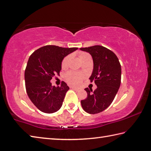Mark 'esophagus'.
Listing matches in <instances>:
<instances>
[{"label":"esophagus","mask_w":151,"mask_h":151,"mask_svg":"<svg viewBox=\"0 0 151 151\" xmlns=\"http://www.w3.org/2000/svg\"><path fill=\"white\" fill-rule=\"evenodd\" d=\"M72 88L73 89V90H75L76 91H78L80 89H79L78 88H76V87H75V86H72Z\"/></svg>","instance_id":"obj_1"}]
</instances>
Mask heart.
<instances>
[{
    "label": "heart",
    "mask_w": 151,
    "mask_h": 151,
    "mask_svg": "<svg viewBox=\"0 0 151 151\" xmlns=\"http://www.w3.org/2000/svg\"><path fill=\"white\" fill-rule=\"evenodd\" d=\"M89 56L88 54L86 52H81L80 55H79V57H80L81 60L86 57H88ZM70 58V56H66V57L64 58L62 61V65L63 68H65L66 66L68 65V63L69 62ZM83 77V75H81V74H79L77 73H74V72H70L68 73L66 75V79L68 83L72 84V85H78L81 83L82 78Z\"/></svg>",
    "instance_id": "1"
}]
</instances>
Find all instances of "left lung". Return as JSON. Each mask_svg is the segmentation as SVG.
<instances>
[{"label": "left lung", "instance_id": "8db88e82", "mask_svg": "<svg viewBox=\"0 0 151 151\" xmlns=\"http://www.w3.org/2000/svg\"><path fill=\"white\" fill-rule=\"evenodd\" d=\"M80 50L92 56L93 70L89 79L97 86L93 92L91 88L85 89L87 97L81 101V105L88 113L97 114L113 101L121 85V66L116 55L103 46L81 48Z\"/></svg>", "mask_w": 151, "mask_h": 151}]
</instances>
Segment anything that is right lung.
I'll return each instance as SVG.
<instances>
[{
	"label": "right lung",
	"instance_id": "right-lung-1",
	"mask_svg": "<svg viewBox=\"0 0 151 151\" xmlns=\"http://www.w3.org/2000/svg\"><path fill=\"white\" fill-rule=\"evenodd\" d=\"M77 49L47 45L30 56L24 72L25 86L30 101L40 111L53 113L62 106L69 87L63 81L60 86H52L50 81L55 74L59 75L63 58Z\"/></svg>",
	"mask_w": 151,
	"mask_h": 151
}]
</instances>
